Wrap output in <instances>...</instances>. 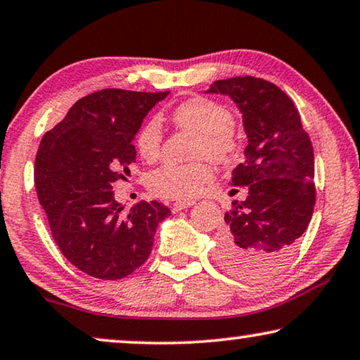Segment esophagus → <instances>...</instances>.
Returning <instances> with one entry per match:
<instances>
[{"mask_svg": "<svg viewBox=\"0 0 360 360\" xmlns=\"http://www.w3.org/2000/svg\"><path fill=\"white\" fill-rule=\"evenodd\" d=\"M194 205V200H178L173 204V212H179L182 209H187V207Z\"/></svg>", "mask_w": 360, "mask_h": 360, "instance_id": "1", "label": "esophagus"}]
</instances>
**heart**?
<instances>
[{
	"label": "heart",
	"instance_id": "1",
	"mask_svg": "<svg viewBox=\"0 0 360 360\" xmlns=\"http://www.w3.org/2000/svg\"><path fill=\"white\" fill-rule=\"evenodd\" d=\"M176 127L195 134V156H207L212 161H229L236 150L233 131V117L229 109L205 98L186 101L171 115ZM161 125L156 119L145 124L136 139V148L141 158L155 161L161 150ZM209 166L202 161L189 165H163L148 178V186L155 194L171 199H192L210 181Z\"/></svg>",
	"mask_w": 360,
	"mask_h": 360
}]
</instances>
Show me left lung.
Returning a JSON list of instances; mask_svg holds the SVG:
<instances>
[{
	"instance_id": "8db88e82",
	"label": "left lung",
	"mask_w": 360,
	"mask_h": 360,
	"mask_svg": "<svg viewBox=\"0 0 360 360\" xmlns=\"http://www.w3.org/2000/svg\"><path fill=\"white\" fill-rule=\"evenodd\" d=\"M205 94L230 98L248 139L230 186L245 187L217 236V262L241 279H266L290 259L315 205V158L292 99L269 81H214Z\"/></svg>"
}]
</instances>
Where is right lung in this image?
I'll use <instances>...</instances> for the list:
<instances>
[{"mask_svg":"<svg viewBox=\"0 0 360 360\" xmlns=\"http://www.w3.org/2000/svg\"><path fill=\"white\" fill-rule=\"evenodd\" d=\"M168 94L98 91L77 101L39 145L34 181L53 240L75 267L96 279H122L143 264L156 226L171 215L156 200L125 212L112 191L135 163L131 141L145 115Z\"/></svg>","mask_w":360,"mask_h":360,"instance_id":"obj_1","label":"right lung"}]
</instances>
